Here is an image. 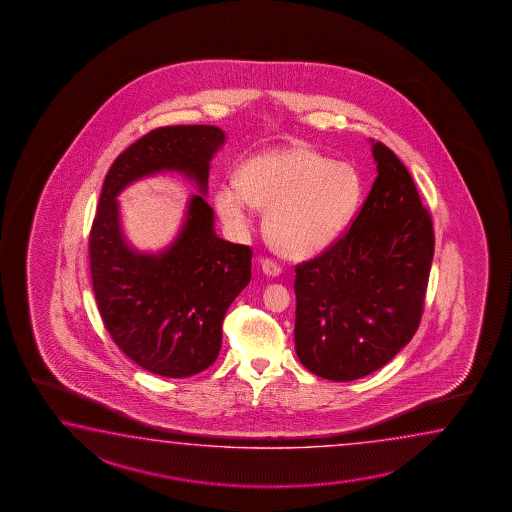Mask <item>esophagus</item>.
Segmentation results:
<instances>
[{
  "instance_id": "1",
  "label": "esophagus",
  "mask_w": 512,
  "mask_h": 512,
  "mask_svg": "<svg viewBox=\"0 0 512 512\" xmlns=\"http://www.w3.org/2000/svg\"><path fill=\"white\" fill-rule=\"evenodd\" d=\"M261 271L265 272L267 276H280L281 274V265L278 261L271 260V258H265V260H261Z\"/></svg>"
}]
</instances>
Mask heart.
I'll return each mask as SVG.
<instances>
[{"instance_id": "obj_1", "label": "heart", "mask_w": 512, "mask_h": 512, "mask_svg": "<svg viewBox=\"0 0 512 512\" xmlns=\"http://www.w3.org/2000/svg\"><path fill=\"white\" fill-rule=\"evenodd\" d=\"M360 198L351 165L305 145L265 152L241 165L238 185L216 191V209L232 231L249 223L251 205L269 209L265 231L285 256L307 258L338 240Z\"/></svg>"}]
</instances>
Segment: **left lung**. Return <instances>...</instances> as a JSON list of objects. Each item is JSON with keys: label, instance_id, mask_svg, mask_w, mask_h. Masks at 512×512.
<instances>
[{"label": "left lung", "instance_id": "left-lung-1", "mask_svg": "<svg viewBox=\"0 0 512 512\" xmlns=\"http://www.w3.org/2000/svg\"><path fill=\"white\" fill-rule=\"evenodd\" d=\"M378 176L360 211L316 258L296 265L294 341L316 376L378 371L420 327L434 256L431 212L407 167L376 141Z\"/></svg>", "mask_w": 512, "mask_h": 512}]
</instances>
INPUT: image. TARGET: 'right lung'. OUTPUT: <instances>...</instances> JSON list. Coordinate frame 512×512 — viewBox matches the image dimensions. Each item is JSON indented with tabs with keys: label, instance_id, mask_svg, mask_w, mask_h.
<instances>
[{
	"label": "right lung",
	"instance_id": "1",
	"mask_svg": "<svg viewBox=\"0 0 512 512\" xmlns=\"http://www.w3.org/2000/svg\"><path fill=\"white\" fill-rule=\"evenodd\" d=\"M223 141L214 125L147 132L112 163L92 221V289L103 325L134 363L165 378L194 376L218 358L225 312L251 281V247L218 238L211 205L194 196L167 251L134 252L121 234L116 196L161 171L185 172L205 194Z\"/></svg>",
	"mask_w": 512,
	"mask_h": 512
}]
</instances>
